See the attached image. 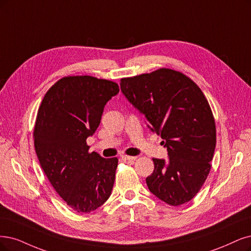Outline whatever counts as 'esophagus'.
I'll return each instance as SVG.
<instances>
[{
  "label": "esophagus",
  "mask_w": 251,
  "mask_h": 251,
  "mask_svg": "<svg viewBox=\"0 0 251 251\" xmlns=\"http://www.w3.org/2000/svg\"><path fill=\"white\" fill-rule=\"evenodd\" d=\"M121 158L124 159V160H135L136 157H134V156H128V155H122V156H121Z\"/></svg>",
  "instance_id": "obj_1"
}]
</instances>
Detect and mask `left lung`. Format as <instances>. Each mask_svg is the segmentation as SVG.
Masks as SVG:
<instances>
[{"label":"left lung","mask_w":251,"mask_h":251,"mask_svg":"<svg viewBox=\"0 0 251 251\" xmlns=\"http://www.w3.org/2000/svg\"><path fill=\"white\" fill-rule=\"evenodd\" d=\"M120 86L168 149V161L153 158L148 188L171 206L188 202L205 183L215 151V120L208 100L196 82L169 68L122 78Z\"/></svg>","instance_id":"1"}]
</instances>
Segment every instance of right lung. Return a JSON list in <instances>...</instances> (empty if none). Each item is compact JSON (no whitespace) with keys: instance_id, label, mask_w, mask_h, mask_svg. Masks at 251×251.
<instances>
[{"instance_id":"obj_1","label":"right lung","mask_w":251,"mask_h":251,"mask_svg":"<svg viewBox=\"0 0 251 251\" xmlns=\"http://www.w3.org/2000/svg\"><path fill=\"white\" fill-rule=\"evenodd\" d=\"M117 82L89 75L66 76L46 92L37 114L34 146L41 168L59 196L74 211L90 213L107 201L118 158L89 153L106 102Z\"/></svg>"}]
</instances>
